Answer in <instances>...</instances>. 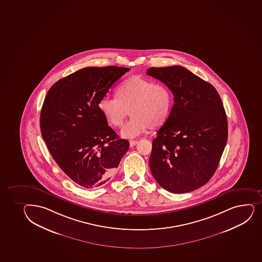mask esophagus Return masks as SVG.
<instances>
[{
  "instance_id": "34e87169",
  "label": "esophagus",
  "mask_w": 262,
  "mask_h": 262,
  "mask_svg": "<svg viewBox=\"0 0 262 262\" xmlns=\"http://www.w3.org/2000/svg\"><path fill=\"white\" fill-rule=\"evenodd\" d=\"M138 144V141L137 140H130L129 141V146L133 147L135 146L136 144Z\"/></svg>"
}]
</instances>
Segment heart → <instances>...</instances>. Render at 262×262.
Instances as JSON below:
<instances>
[{
    "mask_svg": "<svg viewBox=\"0 0 262 262\" xmlns=\"http://www.w3.org/2000/svg\"><path fill=\"white\" fill-rule=\"evenodd\" d=\"M116 96L102 97L98 107L108 123L116 127L122 125L129 109L133 117L120 133L126 138H137L149 126L155 129L163 125L173 106V96L167 85L138 76L122 82Z\"/></svg>",
    "mask_w": 262,
    "mask_h": 262,
    "instance_id": "obj_1",
    "label": "heart"
}]
</instances>
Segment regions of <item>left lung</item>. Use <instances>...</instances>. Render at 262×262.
I'll return each instance as SVG.
<instances>
[{"mask_svg": "<svg viewBox=\"0 0 262 262\" xmlns=\"http://www.w3.org/2000/svg\"><path fill=\"white\" fill-rule=\"evenodd\" d=\"M146 73L166 84L174 95L170 115L152 141V174L171 193L199 189L213 177L228 140L219 93L181 66L150 68Z\"/></svg>", "mask_w": 262, "mask_h": 262, "instance_id": "obj_1", "label": "left lung"}]
</instances>
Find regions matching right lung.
<instances>
[{
	"label": "right lung",
	"mask_w": 262,
	"mask_h": 262,
	"mask_svg": "<svg viewBox=\"0 0 262 262\" xmlns=\"http://www.w3.org/2000/svg\"><path fill=\"white\" fill-rule=\"evenodd\" d=\"M129 68H85L49 89L40 113V132L60 169L85 189L106 183L129 149L108 125L98 104Z\"/></svg>",
	"instance_id": "obj_1"
}]
</instances>
